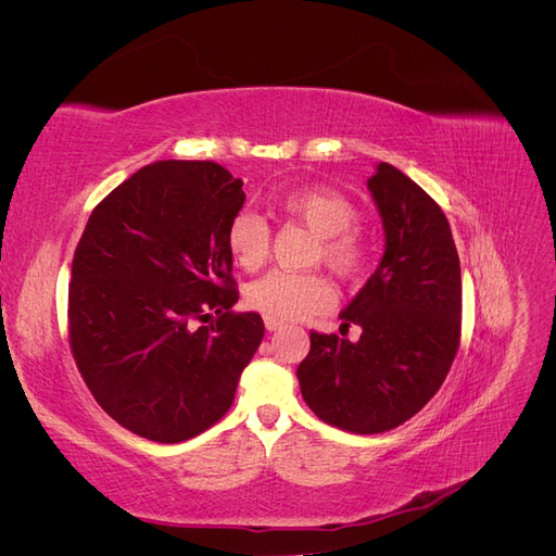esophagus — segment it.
Instances as JSON below:
<instances>
[{"label":"esophagus","instance_id":"esophagus-1","mask_svg":"<svg viewBox=\"0 0 556 556\" xmlns=\"http://www.w3.org/2000/svg\"><path fill=\"white\" fill-rule=\"evenodd\" d=\"M264 325H266L268 331H278V329L285 327L282 319H276V317H264Z\"/></svg>","mask_w":556,"mask_h":556}]
</instances>
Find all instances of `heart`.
<instances>
[{
    "label": "heart",
    "instance_id": "1",
    "mask_svg": "<svg viewBox=\"0 0 556 556\" xmlns=\"http://www.w3.org/2000/svg\"><path fill=\"white\" fill-rule=\"evenodd\" d=\"M282 213L308 227L315 237L313 260L345 282L359 280L371 260V248L359 229L357 206L327 185H308L278 199ZM227 250L245 271H257L271 252V233L257 213L241 211L227 227ZM245 304L266 317L299 319L333 306V290L323 274L268 271L245 288Z\"/></svg>",
    "mask_w": 556,
    "mask_h": 556
}]
</instances>
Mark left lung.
I'll use <instances>...</instances> for the list:
<instances>
[{
    "instance_id": "8db88e82",
    "label": "left lung",
    "mask_w": 556,
    "mask_h": 556,
    "mask_svg": "<svg viewBox=\"0 0 556 556\" xmlns=\"http://www.w3.org/2000/svg\"><path fill=\"white\" fill-rule=\"evenodd\" d=\"M384 227L376 274L341 313L357 343L311 331L299 364L301 396L323 422L382 433L422 410L441 390L462 339V268L441 206L380 162L368 178Z\"/></svg>"
}]
</instances>
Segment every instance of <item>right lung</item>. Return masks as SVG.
Listing matches in <instances>:
<instances>
[{
  "label": "right lung",
  "mask_w": 556,
  "mask_h": 556,
  "mask_svg": "<svg viewBox=\"0 0 556 556\" xmlns=\"http://www.w3.org/2000/svg\"><path fill=\"white\" fill-rule=\"evenodd\" d=\"M243 180L215 162L148 164L88 217L70 280V345L117 425L180 443L231 408L264 339L260 313H233L227 227Z\"/></svg>",
  "instance_id": "right-lung-1"
}]
</instances>
